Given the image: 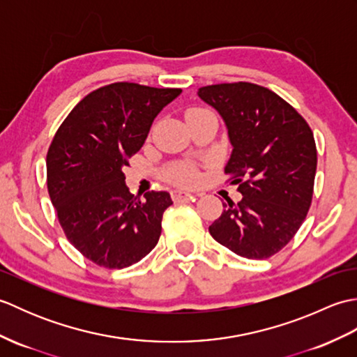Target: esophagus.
Here are the masks:
<instances>
[{
    "instance_id": "esophagus-1",
    "label": "esophagus",
    "mask_w": 357,
    "mask_h": 357,
    "mask_svg": "<svg viewBox=\"0 0 357 357\" xmlns=\"http://www.w3.org/2000/svg\"><path fill=\"white\" fill-rule=\"evenodd\" d=\"M195 196H199V193H190V192H185V190H179V188H176V190H173V192H172V198H173V201L192 199V198H195Z\"/></svg>"
}]
</instances>
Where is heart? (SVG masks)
Instances as JSON below:
<instances>
[{
    "instance_id": "obj_1",
    "label": "heart",
    "mask_w": 357,
    "mask_h": 357,
    "mask_svg": "<svg viewBox=\"0 0 357 357\" xmlns=\"http://www.w3.org/2000/svg\"><path fill=\"white\" fill-rule=\"evenodd\" d=\"M198 112H204V110L192 109L187 112V115H192V113H198ZM172 179H174L176 183H181V184H193L195 181L198 179V174H196V172H193L192 169H179L172 173Z\"/></svg>"
}]
</instances>
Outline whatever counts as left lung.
<instances>
[{
  "instance_id": "1",
  "label": "left lung",
  "mask_w": 357,
  "mask_h": 357,
  "mask_svg": "<svg viewBox=\"0 0 357 357\" xmlns=\"http://www.w3.org/2000/svg\"><path fill=\"white\" fill-rule=\"evenodd\" d=\"M198 96L224 119L233 147L224 170L242 193L238 204L222 202L208 231L233 253L267 259L293 239L312 204V128L279 95L252 82L201 87Z\"/></svg>"
}]
</instances>
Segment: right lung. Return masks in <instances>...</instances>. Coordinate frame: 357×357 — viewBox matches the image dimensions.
<instances>
[{"mask_svg": "<svg viewBox=\"0 0 357 357\" xmlns=\"http://www.w3.org/2000/svg\"><path fill=\"white\" fill-rule=\"evenodd\" d=\"M181 92L115 82L75 105L53 136L45 161L50 201L70 244L100 267H130L158 244L170 195L135 198L123 170Z\"/></svg>", "mask_w": 357, "mask_h": 357, "instance_id": "right-lung-1", "label": "right lung"}]
</instances>
